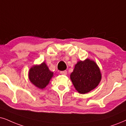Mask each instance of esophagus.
Instances as JSON below:
<instances>
[{
	"instance_id": "obj_1",
	"label": "esophagus",
	"mask_w": 126,
	"mask_h": 126,
	"mask_svg": "<svg viewBox=\"0 0 126 126\" xmlns=\"http://www.w3.org/2000/svg\"><path fill=\"white\" fill-rule=\"evenodd\" d=\"M60 74H62V75H66L67 74V71L66 70L62 71H60Z\"/></svg>"
}]
</instances>
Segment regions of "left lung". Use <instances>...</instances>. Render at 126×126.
I'll return each mask as SVG.
<instances>
[{
	"label": "left lung",
	"instance_id": "8db88e82",
	"mask_svg": "<svg viewBox=\"0 0 126 126\" xmlns=\"http://www.w3.org/2000/svg\"><path fill=\"white\" fill-rule=\"evenodd\" d=\"M100 69L94 61L87 59L75 65L70 79L79 94H87L95 89L101 80Z\"/></svg>",
	"mask_w": 126,
	"mask_h": 126
}]
</instances>
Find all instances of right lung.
I'll return each instance as SVG.
<instances>
[{
  "instance_id": "obj_1",
  "label": "right lung",
  "mask_w": 126,
  "mask_h": 126,
  "mask_svg": "<svg viewBox=\"0 0 126 126\" xmlns=\"http://www.w3.org/2000/svg\"><path fill=\"white\" fill-rule=\"evenodd\" d=\"M53 73L49 70L45 62L35 65L30 68L28 77L32 83L39 89H44L49 83Z\"/></svg>"
}]
</instances>
